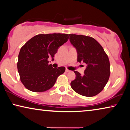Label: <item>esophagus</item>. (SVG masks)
I'll return each mask as SVG.
<instances>
[{
	"label": "esophagus",
	"mask_w": 130,
	"mask_h": 130,
	"mask_svg": "<svg viewBox=\"0 0 130 130\" xmlns=\"http://www.w3.org/2000/svg\"><path fill=\"white\" fill-rule=\"evenodd\" d=\"M65 72H70V71H69V70H68V69H66V71H65Z\"/></svg>",
	"instance_id": "esophagus-1"
}]
</instances>
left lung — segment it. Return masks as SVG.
<instances>
[{
  "mask_svg": "<svg viewBox=\"0 0 130 130\" xmlns=\"http://www.w3.org/2000/svg\"><path fill=\"white\" fill-rule=\"evenodd\" d=\"M69 35L71 44L77 50V61L87 65L84 75L74 71L76 79L71 82V88L80 95L96 96L103 90L109 79L108 56L94 38L84 35Z\"/></svg>",
  "mask_w": 130,
  "mask_h": 130,
  "instance_id": "obj_1",
  "label": "left lung"
}]
</instances>
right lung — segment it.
<instances>
[{"label": "right lung", "instance_id": "add662e5", "mask_svg": "<svg viewBox=\"0 0 130 130\" xmlns=\"http://www.w3.org/2000/svg\"><path fill=\"white\" fill-rule=\"evenodd\" d=\"M68 34H38L21 48L17 62L20 79L25 88L34 92H42L53 87L64 67L53 68L48 58L54 59L58 48L67 41Z\"/></svg>", "mask_w": 130, "mask_h": 130}]
</instances>
